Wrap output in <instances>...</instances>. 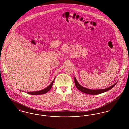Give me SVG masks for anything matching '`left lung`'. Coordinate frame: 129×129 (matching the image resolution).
Instances as JSON below:
<instances>
[{
  "label": "left lung",
  "instance_id": "1",
  "mask_svg": "<svg viewBox=\"0 0 129 129\" xmlns=\"http://www.w3.org/2000/svg\"><path fill=\"white\" fill-rule=\"evenodd\" d=\"M74 83H75V85L76 86V87H77V88L80 91L85 93L86 94H90V95H97L99 94H101L103 93L104 92H106L107 91L110 90L111 89H112L114 86L116 85V84H117V82L116 83H115L114 85H113L112 86H110L108 87L105 88L104 89H89V88H87L86 87H85L83 86H81L80 84L78 83V82H77V81L76 80V78L74 77Z\"/></svg>",
  "mask_w": 129,
  "mask_h": 129
}]
</instances>
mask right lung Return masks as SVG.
Wrapping results in <instances>:
<instances>
[{"label":"right lung","mask_w":129,"mask_h":129,"mask_svg":"<svg viewBox=\"0 0 129 129\" xmlns=\"http://www.w3.org/2000/svg\"><path fill=\"white\" fill-rule=\"evenodd\" d=\"M55 79L52 81V82L50 84V85L49 86H48L46 88H44L43 89H42L41 90H39V91H31V92H27V93H28L29 94H31V95H42V94H45L47 92H48L49 90L51 89V88H52V86H53V83L54 82Z\"/></svg>","instance_id":"obj_1"}]
</instances>
